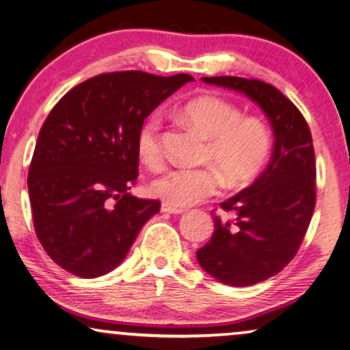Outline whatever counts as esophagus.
Returning a JSON list of instances; mask_svg holds the SVG:
<instances>
[{
    "instance_id": "1",
    "label": "esophagus",
    "mask_w": 350,
    "mask_h": 350,
    "mask_svg": "<svg viewBox=\"0 0 350 350\" xmlns=\"http://www.w3.org/2000/svg\"><path fill=\"white\" fill-rule=\"evenodd\" d=\"M162 212L163 213H171V215H180L185 212V208H179V207H173V205L170 204H162Z\"/></svg>"
}]
</instances>
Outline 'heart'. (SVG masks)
I'll use <instances>...</instances> for the list:
<instances>
[{
  "label": "heart",
  "instance_id": "1",
  "mask_svg": "<svg viewBox=\"0 0 350 350\" xmlns=\"http://www.w3.org/2000/svg\"><path fill=\"white\" fill-rule=\"evenodd\" d=\"M180 120L205 140L204 159L212 162L229 184H243L260 173L268 159L271 137L257 118H241L240 109L226 99L204 95L180 105ZM137 154L149 168L163 162L160 120L149 116L137 134ZM221 176L213 168H173L159 176L151 191L173 207H190L215 195Z\"/></svg>",
  "mask_w": 350,
  "mask_h": 350
}]
</instances>
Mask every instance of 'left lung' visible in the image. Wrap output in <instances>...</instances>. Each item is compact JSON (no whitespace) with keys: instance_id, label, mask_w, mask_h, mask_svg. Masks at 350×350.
Returning <instances> with one entry per match:
<instances>
[{"instance_id":"8db88e82","label":"left lung","mask_w":350,"mask_h":350,"mask_svg":"<svg viewBox=\"0 0 350 350\" xmlns=\"http://www.w3.org/2000/svg\"><path fill=\"white\" fill-rule=\"evenodd\" d=\"M201 79L247 96L273 129L268 166L247 188L221 202L235 218L215 216L212 238L196 252L201 268L221 284L251 286L280 273L308 229L316 204L312 134L296 105L266 82L235 76Z\"/></svg>"}]
</instances>
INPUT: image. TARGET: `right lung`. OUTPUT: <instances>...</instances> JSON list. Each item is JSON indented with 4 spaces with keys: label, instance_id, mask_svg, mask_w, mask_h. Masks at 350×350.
Instances as JSON below:
<instances>
[{
    "label": "right lung",
    "instance_id": "obj_1",
    "mask_svg": "<svg viewBox=\"0 0 350 350\" xmlns=\"http://www.w3.org/2000/svg\"><path fill=\"white\" fill-rule=\"evenodd\" d=\"M195 81L143 71L90 77L54 105L38 132L27 176L38 241L60 268L84 279L115 269L157 199L132 196L137 134L146 116Z\"/></svg>",
    "mask_w": 350,
    "mask_h": 350
}]
</instances>
